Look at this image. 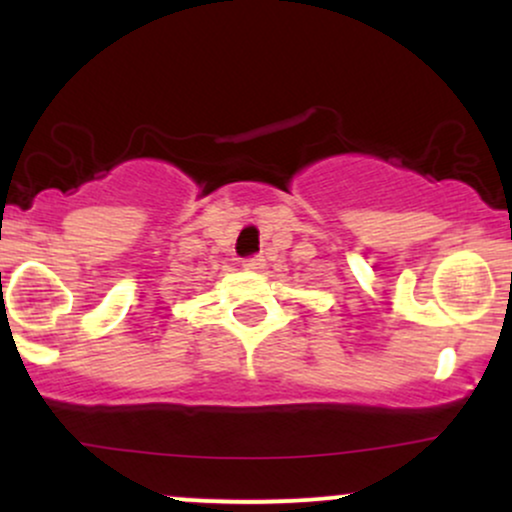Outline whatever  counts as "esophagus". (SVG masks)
<instances>
[{"instance_id": "esophagus-1", "label": "esophagus", "mask_w": 512, "mask_h": 512, "mask_svg": "<svg viewBox=\"0 0 512 512\" xmlns=\"http://www.w3.org/2000/svg\"><path fill=\"white\" fill-rule=\"evenodd\" d=\"M243 267L248 269V272H260V269H264V260L260 255H255V257H245L243 260Z\"/></svg>"}]
</instances>
